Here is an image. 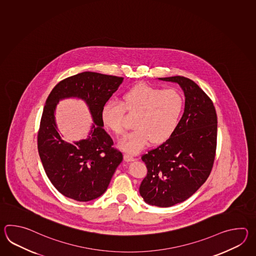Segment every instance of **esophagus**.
Masks as SVG:
<instances>
[{
    "label": "esophagus",
    "instance_id": "1",
    "mask_svg": "<svg viewBox=\"0 0 256 256\" xmlns=\"http://www.w3.org/2000/svg\"><path fill=\"white\" fill-rule=\"evenodd\" d=\"M124 161H126V162H132V161H134V156H132L130 154H126L124 156Z\"/></svg>",
    "mask_w": 256,
    "mask_h": 256
}]
</instances>
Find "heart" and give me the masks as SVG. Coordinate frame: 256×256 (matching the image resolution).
<instances>
[{
	"label": "heart",
	"mask_w": 256,
	"mask_h": 256,
	"mask_svg": "<svg viewBox=\"0 0 256 256\" xmlns=\"http://www.w3.org/2000/svg\"><path fill=\"white\" fill-rule=\"evenodd\" d=\"M185 97L178 88L164 90L139 84L122 95L120 104L110 100L104 104L100 118L104 126L116 136L126 130L124 112L136 114L134 130L120 141L126 152L136 154L151 141L161 144L173 136L185 109Z\"/></svg>",
	"instance_id": "heart-1"
}]
</instances>
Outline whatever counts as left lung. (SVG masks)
I'll use <instances>...</instances> for the list:
<instances>
[{
    "instance_id": "obj_1",
    "label": "left lung",
    "mask_w": 256,
    "mask_h": 256,
    "mask_svg": "<svg viewBox=\"0 0 256 256\" xmlns=\"http://www.w3.org/2000/svg\"><path fill=\"white\" fill-rule=\"evenodd\" d=\"M178 83L185 110L169 139L142 156L146 176L139 188L144 200L158 207L174 206L190 198L212 169L217 147V114L212 100L188 78H159Z\"/></svg>"
}]
</instances>
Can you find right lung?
Returning a JSON list of instances; mask_svg holds the SVG:
<instances>
[{"label": "right lung", "instance_id": "add662e5", "mask_svg": "<svg viewBox=\"0 0 256 256\" xmlns=\"http://www.w3.org/2000/svg\"><path fill=\"white\" fill-rule=\"evenodd\" d=\"M122 80L86 71L61 80L46 98L38 136L39 156L51 183L66 198L90 202L102 196L122 161L100 118L104 104ZM68 98H82L89 107L94 124L87 140L68 143L58 132L54 110L60 100Z\"/></svg>", "mask_w": 256, "mask_h": 256}]
</instances>
